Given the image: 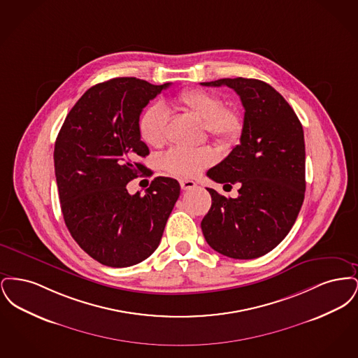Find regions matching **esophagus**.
Returning <instances> with one entry per match:
<instances>
[{
  "label": "esophagus",
  "mask_w": 358,
  "mask_h": 358,
  "mask_svg": "<svg viewBox=\"0 0 358 358\" xmlns=\"http://www.w3.org/2000/svg\"><path fill=\"white\" fill-rule=\"evenodd\" d=\"M180 185H181L182 190H189V189L196 187V182L192 181V180H181V181H180Z\"/></svg>",
  "instance_id": "1"
}]
</instances>
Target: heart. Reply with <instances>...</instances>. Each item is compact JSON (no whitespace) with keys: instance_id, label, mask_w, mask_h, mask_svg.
I'll list each match as a JSON object with an SVG mask.
<instances>
[{"instance_id":"heart-1","label":"heart","mask_w":358,"mask_h":358,"mask_svg":"<svg viewBox=\"0 0 358 358\" xmlns=\"http://www.w3.org/2000/svg\"><path fill=\"white\" fill-rule=\"evenodd\" d=\"M177 103L193 115L203 120L206 133L224 146L238 142L244 129L241 113L235 107L224 106L222 96L203 88H189L177 96ZM169 111L161 103L148 106L138 120L139 136L150 146H161L166 139ZM216 159L213 149L204 148H173L161 158L162 168L182 178H192Z\"/></svg>"}]
</instances>
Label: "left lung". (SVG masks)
I'll return each mask as SVG.
<instances>
[{
    "mask_svg": "<svg viewBox=\"0 0 358 358\" xmlns=\"http://www.w3.org/2000/svg\"><path fill=\"white\" fill-rule=\"evenodd\" d=\"M201 85L235 90L245 110L240 145L206 173L224 187L238 182V197L227 199L206 187L212 205L201 222L205 240L232 259L266 255L287 236L303 204L302 124L286 99L262 80L236 78Z\"/></svg>",
    "mask_w": 358,
    "mask_h": 358,
    "instance_id": "8db88e82",
    "label": "left lung"
}]
</instances>
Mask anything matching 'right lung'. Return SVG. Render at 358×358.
<instances>
[{"label": "right lung", "mask_w": 358, "mask_h": 358, "mask_svg": "<svg viewBox=\"0 0 358 358\" xmlns=\"http://www.w3.org/2000/svg\"><path fill=\"white\" fill-rule=\"evenodd\" d=\"M171 83L115 78L88 88L56 138L53 161L62 212L71 236L104 266L129 267L157 250L180 196V184L155 177L145 196L126 185L153 173L139 158L142 110Z\"/></svg>", "instance_id": "1"}]
</instances>
